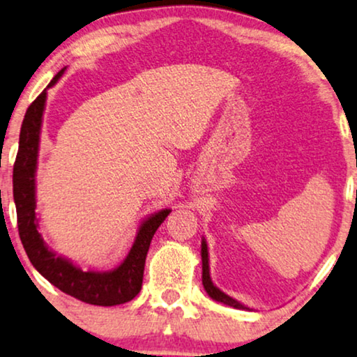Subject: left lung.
<instances>
[{"instance_id":"1","label":"left lung","mask_w":357,"mask_h":357,"mask_svg":"<svg viewBox=\"0 0 357 357\" xmlns=\"http://www.w3.org/2000/svg\"><path fill=\"white\" fill-rule=\"evenodd\" d=\"M202 284H204V289H206V292L211 296L213 301L217 302H222L225 303V305H230L234 308H243L245 310V305H241L240 302H236L235 298L228 297L227 294H223L222 291H218V289L213 286L212 281H211V274H208V253H207V245L206 241L202 240Z\"/></svg>"}]
</instances>
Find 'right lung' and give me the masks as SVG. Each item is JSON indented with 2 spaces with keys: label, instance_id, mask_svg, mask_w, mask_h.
<instances>
[{
  "label": "right lung",
  "instance_id": "obj_1",
  "mask_svg": "<svg viewBox=\"0 0 357 357\" xmlns=\"http://www.w3.org/2000/svg\"><path fill=\"white\" fill-rule=\"evenodd\" d=\"M63 71L65 68L60 70L47 88L59 82ZM45 98L47 89L27 107L13 168V196L16 204L17 230L22 246L32 266L61 292L91 305H121L132 301L140 292L150 241L153 238L156 228L163 223L171 211L165 208L142 223L129 256L119 268L109 273H94V271L84 273L70 261L60 258L47 248L37 230L39 225L36 220V166Z\"/></svg>",
  "mask_w": 357,
  "mask_h": 357
}]
</instances>
